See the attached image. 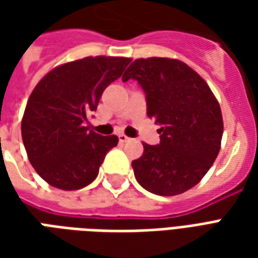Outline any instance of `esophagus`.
I'll use <instances>...</instances> for the list:
<instances>
[{"label":"esophagus","mask_w":258,"mask_h":258,"mask_svg":"<svg viewBox=\"0 0 258 258\" xmlns=\"http://www.w3.org/2000/svg\"><path fill=\"white\" fill-rule=\"evenodd\" d=\"M118 140H120V142H128L130 138L125 134H118Z\"/></svg>","instance_id":"1"}]
</instances>
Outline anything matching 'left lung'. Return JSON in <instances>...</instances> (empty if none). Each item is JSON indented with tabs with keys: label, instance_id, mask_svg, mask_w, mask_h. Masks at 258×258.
<instances>
[{
	"label": "left lung",
	"instance_id": "obj_1",
	"mask_svg": "<svg viewBox=\"0 0 258 258\" xmlns=\"http://www.w3.org/2000/svg\"><path fill=\"white\" fill-rule=\"evenodd\" d=\"M130 79L145 92L148 117L160 125V144H142L144 155L133 162L135 178L160 196L190 189L220 152V103L205 80L177 59H137L123 74V81Z\"/></svg>",
	"mask_w": 258,
	"mask_h": 258
}]
</instances>
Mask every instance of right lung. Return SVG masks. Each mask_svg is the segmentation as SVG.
Wrapping results in <instances>:
<instances>
[{
  "instance_id": "right-lung-1",
  "label": "right lung",
  "mask_w": 258,
  "mask_h": 258,
  "mask_svg": "<svg viewBox=\"0 0 258 258\" xmlns=\"http://www.w3.org/2000/svg\"><path fill=\"white\" fill-rule=\"evenodd\" d=\"M128 58L88 56L51 70L36 85L22 120L25 149L38 175L58 189L76 190L98 177L116 135L85 127L102 92L117 80Z\"/></svg>"
}]
</instances>
